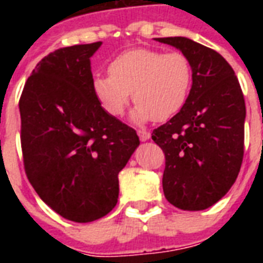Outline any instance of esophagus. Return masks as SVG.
<instances>
[{
    "label": "esophagus",
    "instance_id": "obj_1",
    "mask_svg": "<svg viewBox=\"0 0 263 263\" xmlns=\"http://www.w3.org/2000/svg\"><path fill=\"white\" fill-rule=\"evenodd\" d=\"M138 136L142 142H146V140L150 139V132L144 131V129H138Z\"/></svg>",
    "mask_w": 263,
    "mask_h": 263
}]
</instances>
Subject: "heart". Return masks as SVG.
Segmentation results:
<instances>
[{"label": "heart", "instance_id": "1", "mask_svg": "<svg viewBox=\"0 0 263 263\" xmlns=\"http://www.w3.org/2000/svg\"><path fill=\"white\" fill-rule=\"evenodd\" d=\"M110 75H97L92 91L105 110L121 116L134 91L132 119L146 123L172 119L187 102L192 86V67L181 51L131 49L109 65Z\"/></svg>", "mask_w": 263, "mask_h": 263}]
</instances>
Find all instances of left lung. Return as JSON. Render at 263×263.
<instances>
[{"mask_svg":"<svg viewBox=\"0 0 263 263\" xmlns=\"http://www.w3.org/2000/svg\"><path fill=\"white\" fill-rule=\"evenodd\" d=\"M157 41L179 49L192 67L187 102L152 135L165 154V198L181 210H204L229 191L240 172L245 97L220 53L184 36Z\"/></svg>","mask_w":263,"mask_h":263,"instance_id":"8db88e82","label":"left lung"}]
</instances>
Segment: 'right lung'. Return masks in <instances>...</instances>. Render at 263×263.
Listing matches in <instances>:
<instances>
[{"label":"right lung","mask_w":263,"mask_h":263,"mask_svg":"<svg viewBox=\"0 0 263 263\" xmlns=\"http://www.w3.org/2000/svg\"><path fill=\"white\" fill-rule=\"evenodd\" d=\"M102 42L53 51L35 67L18 101L26 175L64 218L91 222L119 198V173L139 138L92 91L91 61Z\"/></svg>","instance_id":"1"}]
</instances>
